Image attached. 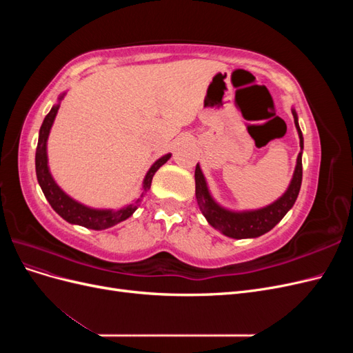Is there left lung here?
I'll return each mask as SVG.
<instances>
[{
    "instance_id": "8db88e82",
    "label": "left lung",
    "mask_w": 353,
    "mask_h": 353,
    "mask_svg": "<svg viewBox=\"0 0 353 353\" xmlns=\"http://www.w3.org/2000/svg\"><path fill=\"white\" fill-rule=\"evenodd\" d=\"M292 113L294 117V125L299 138H301V148H303V137L301 128H299L297 113L294 109H292ZM194 178L196 199L199 203V208L210 225L219 230L223 236L231 239H254L272 230L276 223L284 218L285 213L293 208L302 185V152L297 156V163L292 183L288 185L285 193L279 200L274 201L272 205L258 210L232 212L219 206L209 193L206 179L201 174L199 163L196 166Z\"/></svg>"
}]
</instances>
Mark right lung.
<instances>
[{
  "label": "right lung",
  "mask_w": 353,
  "mask_h": 353,
  "mask_svg": "<svg viewBox=\"0 0 353 353\" xmlns=\"http://www.w3.org/2000/svg\"><path fill=\"white\" fill-rule=\"evenodd\" d=\"M65 97V94L60 95L59 101ZM60 108V104L52 105V109L50 113L46 116L44 122L41 125L39 130V138H38V145H37V154H35V169H37V178L38 183L41 185L42 193H44L46 199L51 205V208L54 209L59 215L70 222L74 223V225H81L90 230H105L110 228L116 223H119L125 219L130 218L132 213L137 210V208L140 206V203L145 193L150 190L152 185V179L153 175L157 172V169L165 165L170 154H165L163 157H160L159 160L153 163V166L148 170L144 183H143V193L138 197L135 201H132L131 205H128L119 210H110V209H91L88 206H83L77 200L70 199L65 191H63L57 184L56 181L52 179L50 170H48V159H47V140L50 135V130L52 126V122L56 119L57 110Z\"/></svg>",
  "instance_id": "obj_1"
}]
</instances>
